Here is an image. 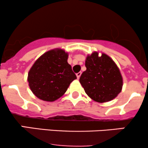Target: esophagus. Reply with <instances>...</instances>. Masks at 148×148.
<instances>
[{
  "mask_svg": "<svg viewBox=\"0 0 148 148\" xmlns=\"http://www.w3.org/2000/svg\"><path fill=\"white\" fill-rule=\"evenodd\" d=\"M81 72H79V73H77V74H76V77H77L78 79H79L80 76H81Z\"/></svg>",
  "mask_w": 148,
  "mask_h": 148,
  "instance_id": "1",
  "label": "esophagus"
}]
</instances>
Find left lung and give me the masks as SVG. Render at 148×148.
<instances>
[{"label":"left lung","instance_id":"8db88e82","mask_svg":"<svg viewBox=\"0 0 148 148\" xmlns=\"http://www.w3.org/2000/svg\"><path fill=\"white\" fill-rule=\"evenodd\" d=\"M86 70L79 81L88 97L97 102L115 99L122 90L123 76L117 64L106 54L95 51L86 59Z\"/></svg>","mask_w":148,"mask_h":148}]
</instances>
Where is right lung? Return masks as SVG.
I'll list each match as a JSON object with an SVG mask.
<instances>
[{
    "mask_svg": "<svg viewBox=\"0 0 148 148\" xmlns=\"http://www.w3.org/2000/svg\"><path fill=\"white\" fill-rule=\"evenodd\" d=\"M67 59L68 53L55 49L42 54L35 61L28 72V82L37 98L54 101L63 95L71 83L76 79Z\"/></svg>",
    "mask_w": 148,
    "mask_h": 148,
    "instance_id": "obj_1",
    "label": "right lung"
}]
</instances>
